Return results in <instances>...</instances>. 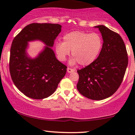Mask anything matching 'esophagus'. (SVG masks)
<instances>
[{"label": "esophagus", "mask_w": 135, "mask_h": 135, "mask_svg": "<svg viewBox=\"0 0 135 135\" xmlns=\"http://www.w3.org/2000/svg\"><path fill=\"white\" fill-rule=\"evenodd\" d=\"M75 71V70L73 69H71V68H67V72L69 73H71V72H73Z\"/></svg>", "instance_id": "34e87169"}]
</instances>
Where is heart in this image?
Listing matches in <instances>:
<instances>
[{
    "label": "heart",
    "instance_id": "1",
    "mask_svg": "<svg viewBox=\"0 0 135 135\" xmlns=\"http://www.w3.org/2000/svg\"><path fill=\"white\" fill-rule=\"evenodd\" d=\"M63 39V42L56 43V52L59 60L63 61L72 51V65L78 62L84 66L89 65L97 60L103 47V39L97 33L74 31L65 34Z\"/></svg>",
    "mask_w": 135,
    "mask_h": 135
}]
</instances>
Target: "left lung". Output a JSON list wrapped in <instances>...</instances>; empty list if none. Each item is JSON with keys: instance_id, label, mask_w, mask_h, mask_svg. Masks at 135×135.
<instances>
[{"instance_id": "8db88e82", "label": "left lung", "mask_w": 135, "mask_h": 135, "mask_svg": "<svg viewBox=\"0 0 135 135\" xmlns=\"http://www.w3.org/2000/svg\"><path fill=\"white\" fill-rule=\"evenodd\" d=\"M101 32L103 47L97 60L78 70L77 88L84 97L102 100L112 96L122 83L128 64L124 42L118 33L104 25L96 26Z\"/></svg>"}]
</instances>
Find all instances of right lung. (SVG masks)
Here are the masks:
<instances>
[{"label":"right lung","instance_id":"right-lung-1","mask_svg":"<svg viewBox=\"0 0 135 135\" xmlns=\"http://www.w3.org/2000/svg\"><path fill=\"white\" fill-rule=\"evenodd\" d=\"M61 26L53 23L28 25L14 38L9 71L14 84L27 97L41 100L51 96L65 75L66 66L57 60L51 49ZM39 40L46 46L37 57L27 56L28 41Z\"/></svg>","mask_w":135,"mask_h":135}]
</instances>
